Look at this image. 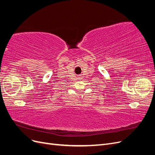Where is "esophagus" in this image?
<instances>
[{
	"instance_id": "esophagus-1",
	"label": "esophagus",
	"mask_w": 155,
	"mask_h": 155,
	"mask_svg": "<svg viewBox=\"0 0 155 155\" xmlns=\"http://www.w3.org/2000/svg\"><path fill=\"white\" fill-rule=\"evenodd\" d=\"M81 78V76H79V79H80Z\"/></svg>"
}]
</instances>
